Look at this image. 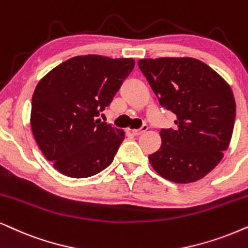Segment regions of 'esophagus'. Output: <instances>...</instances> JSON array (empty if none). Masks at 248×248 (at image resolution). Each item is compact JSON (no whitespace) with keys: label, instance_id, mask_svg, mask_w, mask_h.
Here are the masks:
<instances>
[{"label":"esophagus","instance_id":"obj_1","mask_svg":"<svg viewBox=\"0 0 248 248\" xmlns=\"http://www.w3.org/2000/svg\"><path fill=\"white\" fill-rule=\"evenodd\" d=\"M147 130H148L147 125H143V126L139 128V130H132V134H133V136H136V137H139L143 133V132H146Z\"/></svg>","mask_w":248,"mask_h":248}]
</instances>
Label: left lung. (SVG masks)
Masks as SVG:
<instances>
[{
	"mask_svg": "<svg viewBox=\"0 0 248 248\" xmlns=\"http://www.w3.org/2000/svg\"><path fill=\"white\" fill-rule=\"evenodd\" d=\"M139 68L162 107L175 115V128L159 132L162 144L148 156L164 179L190 183L208 174L232 137L236 102L230 85L194 58L140 59Z\"/></svg>",
	"mask_w": 248,
	"mask_h": 248,
	"instance_id": "1",
	"label": "left lung"
}]
</instances>
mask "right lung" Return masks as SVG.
I'll list each match as a JSON object with an SVG mask.
<instances>
[{"label":"right lung","mask_w":248,"mask_h":248,"mask_svg":"<svg viewBox=\"0 0 248 248\" xmlns=\"http://www.w3.org/2000/svg\"><path fill=\"white\" fill-rule=\"evenodd\" d=\"M131 58H70L38 82L31 126L38 148L61 174L82 179L110 165L123 130L98 120L133 70Z\"/></svg>","instance_id":"1"}]
</instances>
